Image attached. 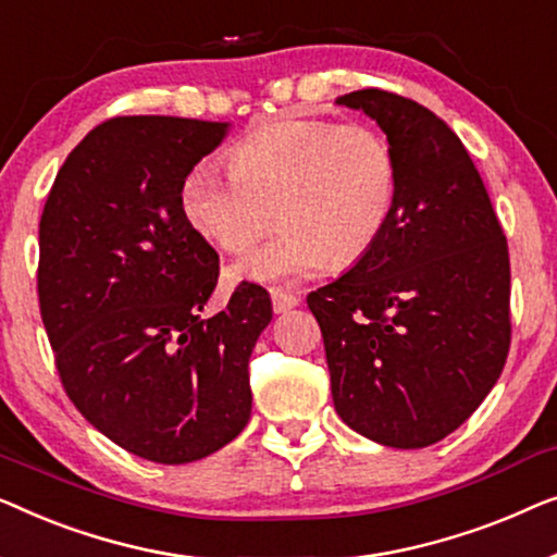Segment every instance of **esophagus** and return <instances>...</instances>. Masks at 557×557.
<instances>
[{"label":"esophagus","mask_w":557,"mask_h":557,"mask_svg":"<svg viewBox=\"0 0 557 557\" xmlns=\"http://www.w3.org/2000/svg\"><path fill=\"white\" fill-rule=\"evenodd\" d=\"M300 305V297L293 293H285V289H272V310L275 312H287Z\"/></svg>","instance_id":"obj_1"}]
</instances>
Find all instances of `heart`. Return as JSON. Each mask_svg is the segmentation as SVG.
<instances>
[{
  "label": "heart",
  "instance_id": "obj_1",
  "mask_svg": "<svg viewBox=\"0 0 557 557\" xmlns=\"http://www.w3.org/2000/svg\"><path fill=\"white\" fill-rule=\"evenodd\" d=\"M186 171L178 209L224 252H247L277 216L282 232L232 268L234 280L289 285L325 262L348 268L371 252L396 207L398 163L366 123L287 119L264 125L226 156Z\"/></svg>",
  "mask_w": 557,
  "mask_h": 557
}]
</instances>
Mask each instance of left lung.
Returning <instances> with one entry per match:
<instances>
[{"label": "left lung", "instance_id": "8db88e82", "mask_svg": "<svg viewBox=\"0 0 557 557\" xmlns=\"http://www.w3.org/2000/svg\"><path fill=\"white\" fill-rule=\"evenodd\" d=\"M379 123L398 163L375 247L308 295L338 417L371 442L421 449L472 417L510 350V255L480 171L449 125L409 98L335 100Z\"/></svg>", "mask_w": 557, "mask_h": 557}]
</instances>
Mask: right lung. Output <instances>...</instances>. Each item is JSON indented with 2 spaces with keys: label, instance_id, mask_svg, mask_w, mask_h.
I'll return each mask as SVG.
<instances>
[{
  "label": "right lung",
  "instance_id": "add662e5",
  "mask_svg": "<svg viewBox=\"0 0 557 557\" xmlns=\"http://www.w3.org/2000/svg\"><path fill=\"white\" fill-rule=\"evenodd\" d=\"M226 133L171 115L100 123L40 219L37 293L62 386L100 434L159 465L209 457L247 426L249 356L272 320L252 282L201 315L219 255L186 224L178 186Z\"/></svg>",
  "mask_w": 557,
  "mask_h": 557
}]
</instances>
